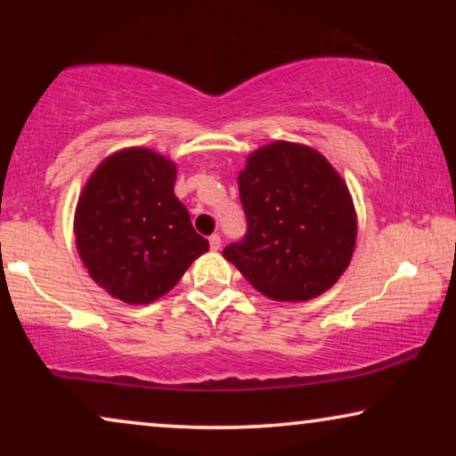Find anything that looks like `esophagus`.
I'll use <instances>...</instances> for the list:
<instances>
[{"label": "esophagus", "mask_w": 456, "mask_h": 456, "mask_svg": "<svg viewBox=\"0 0 456 456\" xmlns=\"http://www.w3.org/2000/svg\"><path fill=\"white\" fill-rule=\"evenodd\" d=\"M209 247H211V251H217V248L222 247L220 234H211V236H209Z\"/></svg>", "instance_id": "1"}]
</instances>
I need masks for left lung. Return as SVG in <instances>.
<instances>
[{"mask_svg":"<svg viewBox=\"0 0 456 456\" xmlns=\"http://www.w3.org/2000/svg\"><path fill=\"white\" fill-rule=\"evenodd\" d=\"M247 234L224 257L265 297L309 301L346 270L357 217L346 184L311 147L272 142L239 174Z\"/></svg>","mask_w":456,"mask_h":456,"instance_id":"left-lung-1","label":"left lung"}]
</instances>
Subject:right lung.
Returning <instances> with one entry per match:
<instances>
[{"label":"right lung","instance_id":"add662e5","mask_svg":"<svg viewBox=\"0 0 456 456\" xmlns=\"http://www.w3.org/2000/svg\"><path fill=\"white\" fill-rule=\"evenodd\" d=\"M176 167L149 149L114 153L93 172L77 205L80 259L97 284L124 303L172 290L208 239L174 195Z\"/></svg>","mask_w":456,"mask_h":456}]
</instances>
